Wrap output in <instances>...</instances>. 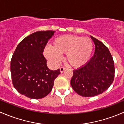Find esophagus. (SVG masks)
<instances>
[{
    "instance_id": "34e87169",
    "label": "esophagus",
    "mask_w": 124,
    "mask_h": 124,
    "mask_svg": "<svg viewBox=\"0 0 124 124\" xmlns=\"http://www.w3.org/2000/svg\"><path fill=\"white\" fill-rule=\"evenodd\" d=\"M65 70V68H64V67H62L60 68V72H61V73H62V72H63Z\"/></svg>"
}]
</instances>
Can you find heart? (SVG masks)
Instances as JSON below:
<instances>
[{
    "label": "heart",
    "instance_id": "obj_1",
    "mask_svg": "<svg viewBox=\"0 0 124 124\" xmlns=\"http://www.w3.org/2000/svg\"><path fill=\"white\" fill-rule=\"evenodd\" d=\"M93 45L91 38L66 35L55 38L52 46H46L44 50L45 57L53 65L62 60L61 54H66V61L71 67L80 68L89 62Z\"/></svg>",
    "mask_w": 124,
    "mask_h": 124
}]
</instances>
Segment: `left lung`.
<instances>
[{"instance_id": "left-lung-1", "label": "left lung", "mask_w": 124, "mask_h": 124, "mask_svg": "<svg viewBox=\"0 0 124 124\" xmlns=\"http://www.w3.org/2000/svg\"><path fill=\"white\" fill-rule=\"evenodd\" d=\"M95 46L93 57L83 67L74 70L71 85L85 97H94L107 90L114 80V61L108 48L91 36Z\"/></svg>"}]
</instances>
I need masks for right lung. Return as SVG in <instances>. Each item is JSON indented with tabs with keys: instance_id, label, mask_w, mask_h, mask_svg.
<instances>
[{
	"instance_id": "right-lung-1",
	"label": "right lung",
	"mask_w": 124,
	"mask_h": 124,
	"mask_svg": "<svg viewBox=\"0 0 124 124\" xmlns=\"http://www.w3.org/2000/svg\"><path fill=\"white\" fill-rule=\"evenodd\" d=\"M54 31H38L23 39L15 50L11 61L14 87L22 95L41 99L52 91L59 69L50 70L43 53Z\"/></svg>"
}]
</instances>
